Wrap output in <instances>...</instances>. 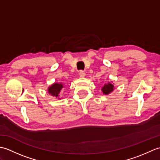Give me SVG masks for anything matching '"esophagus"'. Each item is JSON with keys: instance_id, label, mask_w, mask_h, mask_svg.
<instances>
[{"instance_id": "esophagus-1", "label": "esophagus", "mask_w": 160, "mask_h": 160, "mask_svg": "<svg viewBox=\"0 0 160 160\" xmlns=\"http://www.w3.org/2000/svg\"><path fill=\"white\" fill-rule=\"evenodd\" d=\"M79 76L81 78H84V77L86 76V73H85V72H84V71H80V72H79Z\"/></svg>"}]
</instances>
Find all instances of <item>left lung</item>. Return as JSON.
Listing matches in <instances>:
<instances>
[{
    "mask_svg": "<svg viewBox=\"0 0 160 160\" xmlns=\"http://www.w3.org/2000/svg\"><path fill=\"white\" fill-rule=\"evenodd\" d=\"M114 90V85L112 82H108V83H105L104 87L102 88V91L104 95H108Z\"/></svg>",
    "mask_w": 160,
    "mask_h": 160,
    "instance_id": "1",
    "label": "left lung"
}]
</instances>
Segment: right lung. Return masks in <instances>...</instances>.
<instances>
[{
    "label": "right lung",
    "instance_id": "obj_1",
    "mask_svg": "<svg viewBox=\"0 0 160 160\" xmlns=\"http://www.w3.org/2000/svg\"><path fill=\"white\" fill-rule=\"evenodd\" d=\"M63 87L64 85L62 82H56L52 84V85L49 87L48 89H47V91H48V93L50 95H52V96L56 97L58 99H60V95Z\"/></svg>",
    "mask_w": 160,
    "mask_h": 160
}]
</instances>
